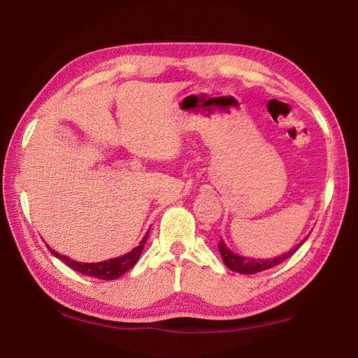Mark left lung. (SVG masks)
I'll use <instances>...</instances> for the list:
<instances>
[{
  "label": "left lung",
  "instance_id": "8db88e82",
  "mask_svg": "<svg viewBox=\"0 0 358 358\" xmlns=\"http://www.w3.org/2000/svg\"><path fill=\"white\" fill-rule=\"evenodd\" d=\"M306 238L303 240L300 245H296L294 250H290L289 252L282 254V256H280V257L268 259V260L251 259V257H243V256H238V254H234L232 251L227 250V246L222 240H220V243H217V250H220L221 257H222L224 264H226L227 268H230L232 271H238V273H243V275H254V273H259V271L273 268V266L284 262V260L289 259L303 243H305Z\"/></svg>",
  "mask_w": 358,
  "mask_h": 358
}]
</instances>
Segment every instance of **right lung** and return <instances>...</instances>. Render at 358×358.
<instances>
[{"label": "right lung", "mask_w": 358, "mask_h": 358, "mask_svg": "<svg viewBox=\"0 0 358 358\" xmlns=\"http://www.w3.org/2000/svg\"><path fill=\"white\" fill-rule=\"evenodd\" d=\"M148 234L150 232H147V235H145V237L142 238V241H141V243H138V246H136L131 252L124 254V256H121V257L104 260V262H98V264L76 262V260H71L69 257L62 256V254H58L57 251H53L52 248H48V250H50V252L53 254V256L58 257L59 260H63L66 265H69L72 270L78 271V273L92 276V278H98V280L108 281V280H117L118 276L126 273V271L131 270L132 266L137 264V260H138V257H141V254L143 251V246H145V243H147V240H148Z\"/></svg>", "instance_id": "add662e5"}]
</instances>
